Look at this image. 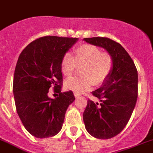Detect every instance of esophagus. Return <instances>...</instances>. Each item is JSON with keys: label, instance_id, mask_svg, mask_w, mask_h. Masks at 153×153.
<instances>
[{"label": "esophagus", "instance_id": "obj_1", "mask_svg": "<svg viewBox=\"0 0 153 153\" xmlns=\"http://www.w3.org/2000/svg\"><path fill=\"white\" fill-rule=\"evenodd\" d=\"M81 95L80 94H78V93H74V96L76 97V98H79V97H80Z\"/></svg>", "mask_w": 153, "mask_h": 153}]
</instances>
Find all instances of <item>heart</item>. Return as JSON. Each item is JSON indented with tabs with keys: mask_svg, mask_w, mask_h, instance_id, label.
<instances>
[{
	"mask_svg": "<svg viewBox=\"0 0 153 153\" xmlns=\"http://www.w3.org/2000/svg\"><path fill=\"white\" fill-rule=\"evenodd\" d=\"M74 58L70 54L64 55L61 63V72L67 78L74 74L77 67L82 68V77L70 79L65 83L67 89L82 94L104 82L113 68V58L108 53L101 52L94 45L84 44L75 50Z\"/></svg>",
	"mask_w": 153,
	"mask_h": 153,
	"instance_id": "1",
	"label": "heart"
}]
</instances>
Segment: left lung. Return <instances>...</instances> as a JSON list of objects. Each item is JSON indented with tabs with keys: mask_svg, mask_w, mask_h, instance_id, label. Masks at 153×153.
I'll list each match as a JSON object with an SVG mask.
<instances>
[{
	"mask_svg": "<svg viewBox=\"0 0 153 153\" xmlns=\"http://www.w3.org/2000/svg\"><path fill=\"white\" fill-rule=\"evenodd\" d=\"M89 44L105 49L113 58V68L102 86L92 95L100 103L88 100L83 113L88 134L100 139L117 135L128 124L138 98V71L124 47L105 37L84 38Z\"/></svg>",
	"mask_w": 153,
	"mask_h": 153,
	"instance_id": "left-lung-1",
	"label": "left lung"
}]
</instances>
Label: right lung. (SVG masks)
Segmentation results:
<instances>
[{
  "instance_id": "right-lung-1",
  "label": "right lung",
  "mask_w": 153,
  "mask_h": 153,
  "mask_svg": "<svg viewBox=\"0 0 153 153\" xmlns=\"http://www.w3.org/2000/svg\"><path fill=\"white\" fill-rule=\"evenodd\" d=\"M78 38L44 36L29 43L19 55L13 81L16 110L25 128L36 138L56 135L65 113L75 98L72 91L61 92V63ZM54 85L57 98L48 96Z\"/></svg>"
}]
</instances>
